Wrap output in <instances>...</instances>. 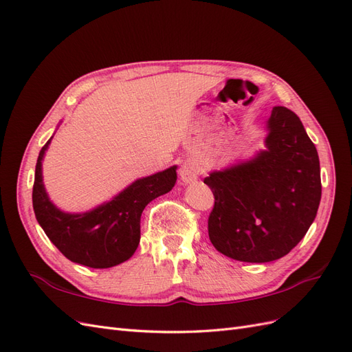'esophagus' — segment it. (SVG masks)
<instances>
[{
  "mask_svg": "<svg viewBox=\"0 0 352 352\" xmlns=\"http://www.w3.org/2000/svg\"><path fill=\"white\" fill-rule=\"evenodd\" d=\"M201 172V166L195 160H188L184 163V166L179 170V176L182 179V182L190 184L198 179V175Z\"/></svg>",
  "mask_w": 352,
  "mask_h": 352,
  "instance_id": "esophagus-1",
  "label": "esophagus"
}]
</instances>
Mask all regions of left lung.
<instances>
[{
	"label": "left lung",
	"mask_w": 352,
	"mask_h": 352,
	"mask_svg": "<svg viewBox=\"0 0 352 352\" xmlns=\"http://www.w3.org/2000/svg\"><path fill=\"white\" fill-rule=\"evenodd\" d=\"M265 150L204 179L214 195L208 236L238 261L269 263L300 242L322 198L320 162L294 111L273 107Z\"/></svg>",
	"instance_id": "obj_1"
}]
</instances>
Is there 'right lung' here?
I'll return each mask as SVG.
<instances>
[{
  "instance_id": "1",
  "label": "right lung",
  "mask_w": 352,
  "mask_h": 352,
  "mask_svg": "<svg viewBox=\"0 0 352 352\" xmlns=\"http://www.w3.org/2000/svg\"><path fill=\"white\" fill-rule=\"evenodd\" d=\"M51 140L39 153L32 190L35 216L45 235L66 258L87 267L109 269L129 260L140 245L145 206L172 190L177 167L138 179L111 201L72 214L52 204L42 182V160Z\"/></svg>"
}]
</instances>
